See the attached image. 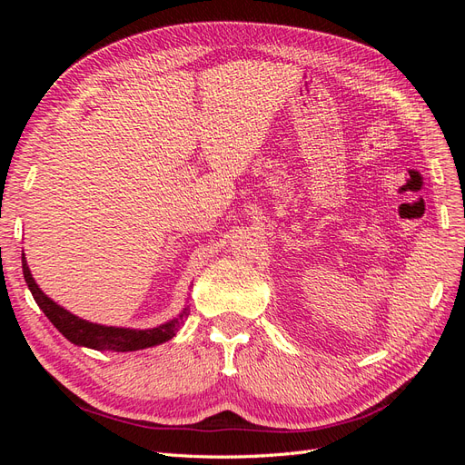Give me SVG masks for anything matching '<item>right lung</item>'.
<instances>
[{
	"mask_svg": "<svg viewBox=\"0 0 465 465\" xmlns=\"http://www.w3.org/2000/svg\"><path fill=\"white\" fill-rule=\"evenodd\" d=\"M23 275L26 285H29L36 304L40 311L48 316L65 340L72 341L79 347H89L94 351H112V353H128V351H139L161 345L178 333V330L184 326V322L190 314V306L186 304L182 311L161 326L149 328V330H134V328H116V326H103V323H94L89 320H83L58 302H54L48 294L42 291L29 270V263L23 254Z\"/></svg>",
	"mask_w": 465,
	"mask_h": 465,
	"instance_id": "obj_1",
	"label": "right lung"
}]
</instances>
